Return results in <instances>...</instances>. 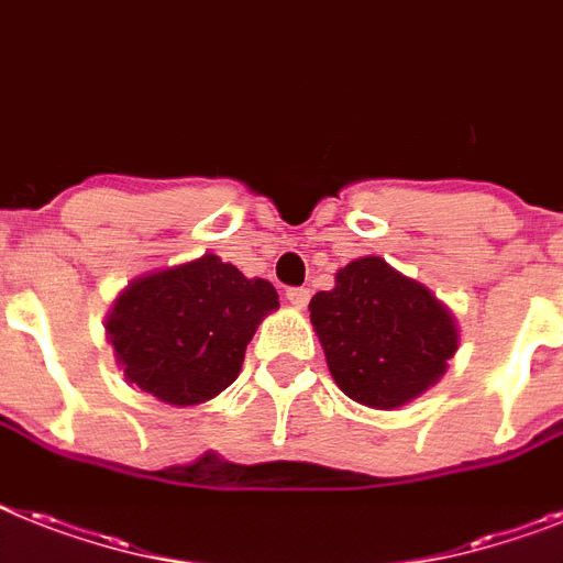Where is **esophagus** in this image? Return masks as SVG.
Here are the masks:
<instances>
[{"label":"esophagus","mask_w":563,"mask_h":563,"mask_svg":"<svg viewBox=\"0 0 563 563\" xmlns=\"http://www.w3.org/2000/svg\"><path fill=\"white\" fill-rule=\"evenodd\" d=\"M286 300H289L295 309H303L309 303V289H289L286 291Z\"/></svg>","instance_id":"34e87169"}]
</instances>
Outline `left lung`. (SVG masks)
Segmentation results:
<instances>
[{"instance_id": "1", "label": "left lung", "mask_w": 563, "mask_h": 563, "mask_svg": "<svg viewBox=\"0 0 563 563\" xmlns=\"http://www.w3.org/2000/svg\"><path fill=\"white\" fill-rule=\"evenodd\" d=\"M309 318L335 385L376 410L437 385L460 344L451 309L382 257L338 268L335 289L312 297Z\"/></svg>"}]
</instances>
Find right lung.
<instances>
[{"label": "right lung", "mask_w": 563, "mask_h": 563, "mask_svg": "<svg viewBox=\"0 0 563 563\" xmlns=\"http://www.w3.org/2000/svg\"><path fill=\"white\" fill-rule=\"evenodd\" d=\"M277 306L272 283L205 254L135 277L109 309L107 335L130 385L190 408L234 385L245 346Z\"/></svg>", "instance_id": "right-lung-1"}]
</instances>
